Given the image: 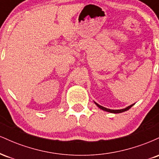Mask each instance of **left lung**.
Wrapping results in <instances>:
<instances>
[{"label": "left lung", "instance_id": "8db88e82", "mask_svg": "<svg viewBox=\"0 0 159 159\" xmlns=\"http://www.w3.org/2000/svg\"><path fill=\"white\" fill-rule=\"evenodd\" d=\"M95 104H96V105H97V106L99 107L100 109H102V110L107 111V112H110V113H114V114H119V113H122V112H124V111H126L129 110V109H130L131 107L134 105V104H133V105H131L130 106L125 107V108H123V109H120V110H111V109H108V108H106V107H105L101 106V105H99L98 104L96 103V102H95Z\"/></svg>", "mask_w": 159, "mask_h": 159}]
</instances>
